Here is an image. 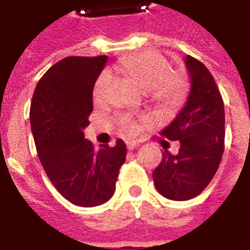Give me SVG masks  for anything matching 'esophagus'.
I'll list each match as a JSON object with an SVG mask.
<instances>
[{
	"label": "esophagus",
	"mask_w": 250,
	"mask_h": 250,
	"mask_svg": "<svg viewBox=\"0 0 250 250\" xmlns=\"http://www.w3.org/2000/svg\"><path fill=\"white\" fill-rule=\"evenodd\" d=\"M136 147H138V143H136V142H127V148H128V150H134V148H136Z\"/></svg>",
	"instance_id": "esophagus-1"
}]
</instances>
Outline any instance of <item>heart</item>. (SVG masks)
Segmentation results:
<instances>
[{
  "mask_svg": "<svg viewBox=\"0 0 250 250\" xmlns=\"http://www.w3.org/2000/svg\"><path fill=\"white\" fill-rule=\"evenodd\" d=\"M115 72L125 73L132 79L148 96L161 105H175L188 91V80L182 73L174 72L166 57L157 52H143L120 60L114 66ZM112 82L109 72H103L95 83L93 98L102 102L107 96ZM122 125L127 132H134L136 125L130 118H123Z\"/></svg>",
  "mask_w": 250,
  "mask_h": 250,
  "instance_id": "obj_1",
  "label": "heart"
}]
</instances>
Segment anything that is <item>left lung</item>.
<instances>
[{
	"mask_svg": "<svg viewBox=\"0 0 250 250\" xmlns=\"http://www.w3.org/2000/svg\"><path fill=\"white\" fill-rule=\"evenodd\" d=\"M190 92L184 108L161 134L179 142L177 155L165 150L152 179L163 197L188 201L205 190L224 154L225 109L220 89L209 69L191 56L185 57Z\"/></svg>",
	"mask_w": 250,
	"mask_h": 250,
	"instance_id": "1",
	"label": "left lung"
}]
</instances>
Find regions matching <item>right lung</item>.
<instances>
[{"mask_svg": "<svg viewBox=\"0 0 250 250\" xmlns=\"http://www.w3.org/2000/svg\"><path fill=\"white\" fill-rule=\"evenodd\" d=\"M107 56H69L41 77L30 104V127L40 162L48 178L69 202L92 208L115 193L125 143L100 150L84 139L93 109V85Z\"/></svg>", "mask_w": 250, "mask_h": 250, "instance_id": "right-lung-1", "label": "right lung"}]
</instances>
